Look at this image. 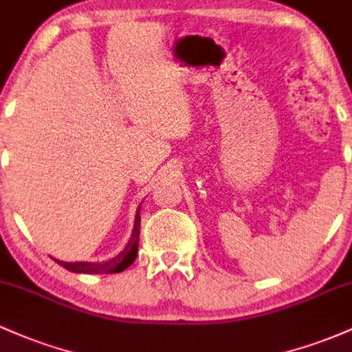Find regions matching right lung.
Returning a JSON list of instances; mask_svg holds the SVG:
<instances>
[{"mask_svg":"<svg viewBox=\"0 0 352 352\" xmlns=\"http://www.w3.org/2000/svg\"><path fill=\"white\" fill-rule=\"evenodd\" d=\"M139 233H140V205L135 213V223H134V230H132L131 240H129V243L125 245L122 252L117 254V256L112 258V260L102 261V263H89V261H74V263H67V261H59L54 258V261H58L63 268H66L67 272H72V273H87V274L120 273L134 263L137 256V250H139Z\"/></svg>","mask_w":352,"mask_h":352,"instance_id":"1","label":"right lung"}]
</instances>
